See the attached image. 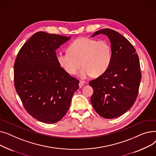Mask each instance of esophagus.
<instances>
[{
    "mask_svg": "<svg viewBox=\"0 0 156 156\" xmlns=\"http://www.w3.org/2000/svg\"><path fill=\"white\" fill-rule=\"evenodd\" d=\"M84 85H85V83L83 82V81H80V83H79V87H80V88H81Z\"/></svg>",
    "mask_w": 156,
    "mask_h": 156,
    "instance_id": "1",
    "label": "esophagus"
}]
</instances>
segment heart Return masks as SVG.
Listing matches in <instances>:
<instances>
[{"label": "heart", "instance_id": "b5f03b06", "mask_svg": "<svg viewBox=\"0 0 156 156\" xmlns=\"http://www.w3.org/2000/svg\"><path fill=\"white\" fill-rule=\"evenodd\" d=\"M68 52H59L57 61L64 71L74 75L81 68L79 77H99L107 71L112 60V50L107 40L86 37L75 40L68 46Z\"/></svg>", "mask_w": 156, "mask_h": 156}]
</instances>
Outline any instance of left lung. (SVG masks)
Returning <instances> with one entry per match:
<instances>
[{"instance_id": "8db88e82", "label": "left lung", "mask_w": 156, "mask_h": 156, "mask_svg": "<svg viewBox=\"0 0 156 156\" xmlns=\"http://www.w3.org/2000/svg\"><path fill=\"white\" fill-rule=\"evenodd\" d=\"M99 34L109 38L112 60L104 75L89 82L94 90L90 99L101 116L112 119L127 112L136 101L142 77L140 61L132 44L118 32L104 28L92 37Z\"/></svg>"}]
</instances>
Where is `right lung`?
Returning a JSON list of instances; mask_svg holds the SVG:
<instances>
[{
	"label": "right lung",
	"instance_id": "obj_1",
	"mask_svg": "<svg viewBox=\"0 0 156 156\" xmlns=\"http://www.w3.org/2000/svg\"><path fill=\"white\" fill-rule=\"evenodd\" d=\"M70 38L38 31L23 45L15 60L16 92L26 111L45 123H55L64 116L79 88V81L57 61L55 50Z\"/></svg>",
	"mask_w": 156,
	"mask_h": 156
}]
</instances>
